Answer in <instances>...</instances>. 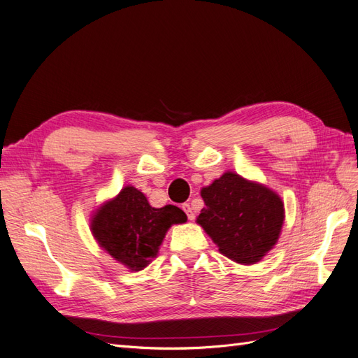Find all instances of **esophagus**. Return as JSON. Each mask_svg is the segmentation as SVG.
I'll return each mask as SVG.
<instances>
[{
	"instance_id": "obj_1",
	"label": "esophagus",
	"mask_w": 358,
	"mask_h": 358,
	"mask_svg": "<svg viewBox=\"0 0 358 358\" xmlns=\"http://www.w3.org/2000/svg\"><path fill=\"white\" fill-rule=\"evenodd\" d=\"M182 209H183V212L187 213V216H188V220H189V221H192L194 218H196V215H194L192 208L189 206V203H183V204H182Z\"/></svg>"
}]
</instances>
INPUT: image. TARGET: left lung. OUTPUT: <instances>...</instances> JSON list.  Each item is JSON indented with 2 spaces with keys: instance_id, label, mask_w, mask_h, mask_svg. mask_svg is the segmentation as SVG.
Wrapping results in <instances>:
<instances>
[{
  "instance_id": "left-lung-1",
  "label": "left lung",
  "mask_w": 358,
  "mask_h": 358,
  "mask_svg": "<svg viewBox=\"0 0 358 358\" xmlns=\"http://www.w3.org/2000/svg\"><path fill=\"white\" fill-rule=\"evenodd\" d=\"M201 197L197 222L233 262L254 264L278 242L285 215L272 189L227 171L201 189Z\"/></svg>"
}]
</instances>
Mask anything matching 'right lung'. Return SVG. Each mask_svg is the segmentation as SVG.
<instances>
[{"label":"right lung","mask_w":358,"mask_h":358,"mask_svg":"<svg viewBox=\"0 0 358 358\" xmlns=\"http://www.w3.org/2000/svg\"><path fill=\"white\" fill-rule=\"evenodd\" d=\"M185 221L187 215L178 206L167 204L155 209L143 192L125 187L95 213L91 230L96 242L116 262L138 272L157 257L170 227Z\"/></svg>","instance_id":"add662e5"}]
</instances>
